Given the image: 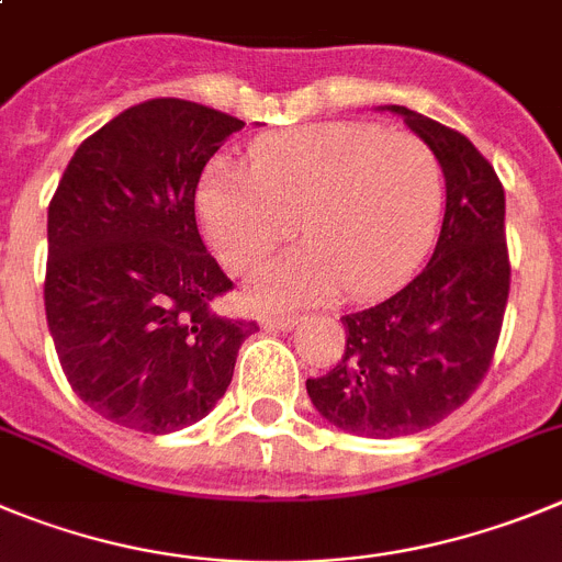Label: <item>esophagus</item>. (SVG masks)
Segmentation results:
<instances>
[{
	"instance_id": "esophagus-1",
	"label": "esophagus",
	"mask_w": 562,
	"mask_h": 562,
	"mask_svg": "<svg viewBox=\"0 0 562 562\" xmlns=\"http://www.w3.org/2000/svg\"><path fill=\"white\" fill-rule=\"evenodd\" d=\"M300 325V316H266L262 318V327L266 330H291V327Z\"/></svg>"
}]
</instances>
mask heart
Returning a JSON list of instances; mask_svg holds the SVG:
<instances>
[{
    "label": "heart",
    "mask_w": 562,
    "mask_h": 562,
    "mask_svg": "<svg viewBox=\"0 0 562 562\" xmlns=\"http://www.w3.org/2000/svg\"><path fill=\"white\" fill-rule=\"evenodd\" d=\"M437 156L406 131L330 123L269 136L249 170L215 159L199 184V218L215 255L246 271L296 229L305 249L262 266L249 280L257 307L386 291L426 251L437 224Z\"/></svg>",
    "instance_id": "b5f03b06"
}]
</instances>
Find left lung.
<instances>
[{"instance_id":"8db88e82","label":"left lung","mask_w":562,"mask_h":562,"mask_svg":"<svg viewBox=\"0 0 562 562\" xmlns=\"http://www.w3.org/2000/svg\"><path fill=\"white\" fill-rule=\"evenodd\" d=\"M392 111L431 148L445 176V218L431 260L406 288L341 316L347 347L305 383L327 423L358 437L426 431L476 392L509 296L504 187L468 136L406 105Z\"/></svg>"}]
</instances>
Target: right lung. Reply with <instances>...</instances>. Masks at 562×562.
<instances>
[{"instance_id": "add662e5", "label": "right lung", "mask_w": 562, "mask_h": 562, "mask_svg": "<svg viewBox=\"0 0 562 562\" xmlns=\"http://www.w3.org/2000/svg\"><path fill=\"white\" fill-rule=\"evenodd\" d=\"M244 125L179 98L131 105L80 143L49 201V336L75 394L117 426L204 419L257 330L212 313L232 282L195 224L201 170Z\"/></svg>"}]
</instances>
